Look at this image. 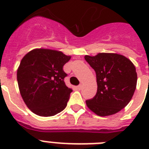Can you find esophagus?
<instances>
[{"mask_svg":"<svg viewBox=\"0 0 149 149\" xmlns=\"http://www.w3.org/2000/svg\"><path fill=\"white\" fill-rule=\"evenodd\" d=\"M77 89H79V90H81V88H82V86H81V84H80V85H78V86H77Z\"/></svg>","mask_w":149,"mask_h":149,"instance_id":"obj_1","label":"esophagus"}]
</instances>
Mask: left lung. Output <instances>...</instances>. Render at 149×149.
I'll list each match as a JSON object with an SVG mask.
<instances>
[{
  "label": "left lung",
  "instance_id": "obj_1",
  "mask_svg": "<svg viewBox=\"0 0 149 149\" xmlns=\"http://www.w3.org/2000/svg\"><path fill=\"white\" fill-rule=\"evenodd\" d=\"M96 74L97 93L86 101L87 107L96 115L107 116L120 111L132 98L137 81L136 68L123 55L99 53L84 56Z\"/></svg>",
  "mask_w": 149,
  "mask_h": 149
}]
</instances>
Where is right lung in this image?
<instances>
[{
  "label": "right lung",
  "mask_w": 149,
  "mask_h": 149,
  "mask_svg": "<svg viewBox=\"0 0 149 149\" xmlns=\"http://www.w3.org/2000/svg\"><path fill=\"white\" fill-rule=\"evenodd\" d=\"M71 59L55 50L36 48L22 58L17 71L21 95L40 116H52L65 108L72 89L67 87L63 65Z\"/></svg>",
  "instance_id": "right-lung-1"
}]
</instances>
